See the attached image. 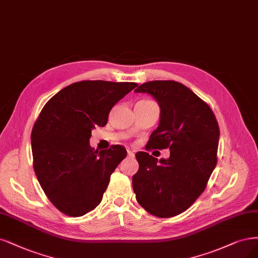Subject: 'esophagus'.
<instances>
[{
	"instance_id": "esophagus-1",
	"label": "esophagus",
	"mask_w": 258,
	"mask_h": 258,
	"mask_svg": "<svg viewBox=\"0 0 258 258\" xmlns=\"http://www.w3.org/2000/svg\"><path fill=\"white\" fill-rule=\"evenodd\" d=\"M127 153H128V157H130V158H133V157H135V153H133V150H131V149H127Z\"/></svg>"
}]
</instances>
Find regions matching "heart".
<instances>
[{
  "mask_svg": "<svg viewBox=\"0 0 258 258\" xmlns=\"http://www.w3.org/2000/svg\"><path fill=\"white\" fill-rule=\"evenodd\" d=\"M141 101H145V102H153V101H150V100H141Z\"/></svg>",
  "mask_w": 258,
  "mask_h": 258,
  "instance_id": "heart-1",
  "label": "heart"
}]
</instances>
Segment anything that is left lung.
Listing matches in <instances>:
<instances>
[{"mask_svg":"<svg viewBox=\"0 0 258 258\" xmlns=\"http://www.w3.org/2000/svg\"><path fill=\"white\" fill-rule=\"evenodd\" d=\"M161 113L146 150L170 148L168 159L139 152V171L132 177L138 203L150 215L171 218L181 214L206 189L217 165L220 129L210 106L183 84L166 80L140 85Z\"/></svg>","mask_w":258,"mask_h":258,"instance_id":"8db88e82","label":"left lung"}]
</instances>
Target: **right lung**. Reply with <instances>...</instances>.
<instances>
[{
  "instance_id": "obj_1",
  "label": "right lung",
  "mask_w": 258,
  "mask_h": 258,
  "mask_svg": "<svg viewBox=\"0 0 258 258\" xmlns=\"http://www.w3.org/2000/svg\"><path fill=\"white\" fill-rule=\"evenodd\" d=\"M138 84L80 81L44 104L32 130L35 174L49 201L69 217L99 205L115 168L127 156L120 145L94 150L92 129L108 122L110 111Z\"/></svg>"
}]
</instances>
